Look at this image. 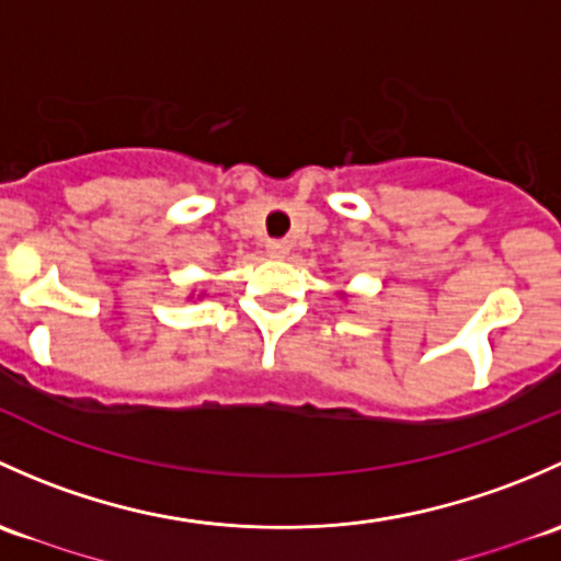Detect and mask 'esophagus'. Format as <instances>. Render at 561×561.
Wrapping results in <instances>:
<instances>
[{
  "label": "esophagus",
  "mask_w": 561,
  "mask_h": 561,
  "mask_svg": "<svg viewBox=\"0 0 561 561\" xmlns=\"http://www.w3.org/2000/svg\"><path fill=\"white\" fill-rule=\"evenodd\" d=\"M267 253L273 259H286L291 253V242L288 240H270L267 242Z\"/></svg>",
  "instance_id": "obj_1"
}]
</instances>
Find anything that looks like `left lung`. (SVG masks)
<instances>
[{
    "label": "left lung",
    "instance_id": "left-lung-1",
    "mask_svg": "<svg viewBox=\"0 0 561 561\" xmlns=\"http://www.w3.org/2000/svg\"><path fill=\"white\" fill-rule=\"evenodd\" d=\"M340 297H343V299H345V291H340Z\"/></svg>",
    "mask_w": 561,
    "mask_h": 561
}]
</instances>
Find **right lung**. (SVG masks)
Instances as JSON below:
<instances>
[{
    "instance_id": "1",
    "label": "right lung",
    "mask_w": 561,
    "mask_h": 561,
    "mask_svg": "<svg viewBox=\"0 0 561 561\" xmlns=\"http://www.w3.org/2000/svg\"><path fill=\"white\" fill-rule=\"evenodd\" d=\"M202 297H205V294H199V299H202ZM188 299H192V294H188Z\"/></svg>"
}]
</instances>
